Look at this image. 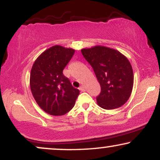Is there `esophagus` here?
Returning <instances> with one entry per match:
<instances>
[{
  "instance_id": "obj_1",
  "label": "esophagus",
  "mask_w": 160,
  "mask_h": 160,
  "mask_svg": "<svg viewBox=\"0 0 160 160\" xmlns=\"http://www.w3.org/2000/svg\"><path fill=\"white\" fill-rule=\"evenodd\" d=\"M80 90H81L82 92H85L86 91V87L83 85H82L80 87Z\"/></svg>"
}]
</instances>
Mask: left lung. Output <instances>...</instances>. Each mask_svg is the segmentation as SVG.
<instances>
[{"mask_svg":"<svg viewBox=\"0 0 160 160\" xmlns=\"http://www.w3.org/2000/svg\"><path fill=\"white\" fill-rule=\"evenodd\" d=\"M81 52L90 64L101 86L96 98L99 107L106 110L120 108L132 91L134 74L128 58L114 49L103 46L82 49Z\"/></svg>","mask_w":160,"mask_h":160,"instance_id":"left-lung-1","label":"left lung"}]
</instances>
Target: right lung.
<instances>
[{
  "label": "right lung",
  "mask_w": 160,
  "mask_h": 160,
  "mask_svg": "<svg viewBox=\"0 0 160 160\" xmlns=\"http://www.w3.org/2000/svg\"><path fill=\"white\" fill-rule=\"evenodd\" d=\"M74 52V49L55 45L42 52L33 64L30 74L33 97L39 107L50 115L67 113L80 94L63 74Z\"/></svg>",
  "instance_id": "obj_1"
}]
</instances>
